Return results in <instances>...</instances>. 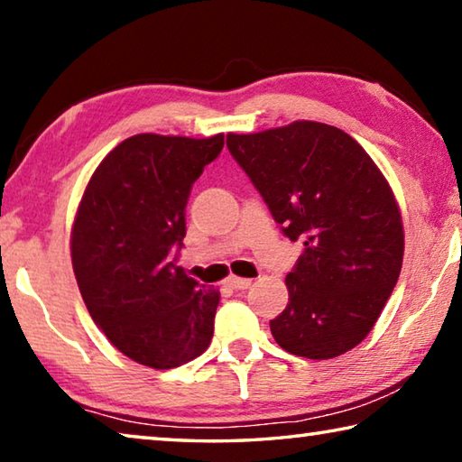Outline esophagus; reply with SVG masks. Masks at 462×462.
<instances>
[{
    "instance_id": "obj_1",
    "label": "esophagus",
    "mask_w": 462,
    "mask_h": 462,
    "mask_svg": "<svg viewBox=\"0 0 462 462\" xmlns=\"http://www.w3.org/2000/svg\"><path fill=\"white\" fill-rule=\"evenodd\" d=\"M228 285L232 289H248L250 285H253V281L250 279H245V277H228Z\"/></svg>"
}]
</instances>
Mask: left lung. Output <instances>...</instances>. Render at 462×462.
<instances>
[{"instance_id": "8db88e82", "label": "left lung", "mask_w": 462, "mask_h": 462, "mask_svg": "<svg viewBox=\"0 0 462 462\" xmlns=\"http://www.w3.org/2000/svg\"><path fill=\"white\" fill-rule=\"evenodd\" d=\"M226 144L281 232L303 245L273 338L314 361L355 348L402 273L403 226L385 177L353 136L319 122L228 134Z\"/></svg>"}]
</instances>
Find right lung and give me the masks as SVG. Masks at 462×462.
I'll return each instance as SVG.
<instances>
[{
    "label": "right lung",
    "instance_id": "1",
    "mask_svg": "<svg viewBox=\"0 0 462 462\" xmlns=\"http://www.w3.org/2000/svg\"><path fill=\"white\" fill-rule=\"evenodd\" d=\"M222 148L224 134L126 138L77 209L71 256L85 306L120 353L152 369L189 363L212 342L220 293L177 261L191 187Z\"/></svg>",
    "mask_w": 462,
    "mask_h": 462
}]
</instances>
